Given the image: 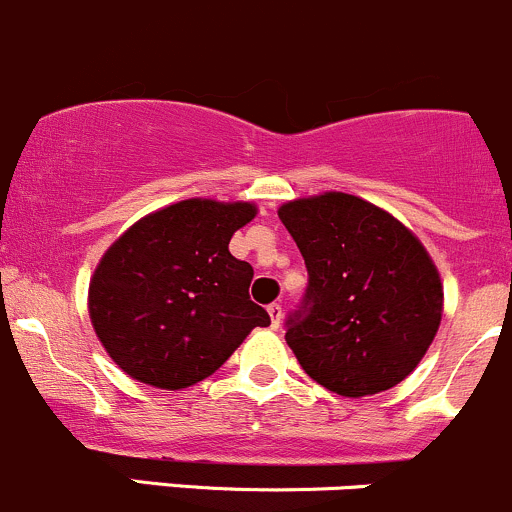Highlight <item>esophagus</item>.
I'll use <instances>...</instances> for the list:
<instances>
[{"label": "esophagus", "instance_id": "1", "mask_svg": "<svg viewBox=\"0 0 512 512\" xmlns=\"http://www.w3.org/2000/svg\"><path fill=\"white\" fill-rule=\"evenodd\" d=\"M267 314H270V319H272V329L280 327V322H282V307H280V304H270V307H267Z\"/></svg>", "mask_w": 512, "mask_h": 512}]
</instances>
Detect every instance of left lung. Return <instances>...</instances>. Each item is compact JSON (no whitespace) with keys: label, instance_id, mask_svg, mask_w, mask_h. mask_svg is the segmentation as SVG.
Returning <instances> with one entry per match:
<instances>
[{"label":"left lung","instance_id":"left-lung-1","mask_svg":"<svg viewBox=\"0 0 512 512\" xmlns=\"http://www.w3.org/2000/svg\"><path fill=\"white\" fill-rule=\"evenodd\" d=\"M277 215L309 272L285 334L302 369L349 399L404 381L443 314L441 277L421 240L394 215L347 193L289 200Z\"/></svg>","mask_w":512,"mask_h":512}]
</instances>
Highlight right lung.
Returning <instances> with one entry per match:
<instances>
[{
	"mask_svg": "<svg viewBox=\"0 0 512 512\" xmlns=\"http://www.w3.org/2000/svg\"><path fill=\"white\" fill-rule=\"evenodd\" d=\"M252 203L190 198L128 227L89 285V317L131 379L188 389L218 371L270 314L250 299L252 267L230 255Z\"/></svg>",
	"mask_w": 512,
	"mask_h": 512,
	"instance_id": "1",
	"label": "right lung"
}]
</instances>
